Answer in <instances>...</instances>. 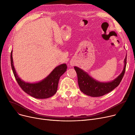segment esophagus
Segmentation results:
<instances>
[{
    "label": "esophagus",
    "instance_id": "esophagus-1",
    "mask_svg": "<svg viewBox=\"0 0 135 135\" xmlns=\"http://www.w3.org/2000/svg\"><path fill=\"white\" fill-rule=\"evenodd\" d=\"M70 65L71 66H74V63L73 62H70Z\"/></svg>",
    "mask_w": 135,
    "mask_h": 135
}]
</instances>
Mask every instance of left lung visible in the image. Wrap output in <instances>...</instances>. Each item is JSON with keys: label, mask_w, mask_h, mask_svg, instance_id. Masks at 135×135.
Wrapping results in <instances>:
<instances>
[{"label": "left lung", "mask_w": 135, "mask_h": 135, "mask_svg": "<svg viewBox=\"0 0 135 135\" xmlns=\"http://www.w3.org/2000/svg\"><path fill=\"white\" fill-rule=\"evenodd\" d=\"M127 55L124 59V67L122 73L113 81L100 82L92 78L86 72L77 67L74 69L77 74L78 82L81 92L91 97H100L109 93L117 88L121 82L125 72Z\"/></svg>", "instance_id": "1"}]
</instances>
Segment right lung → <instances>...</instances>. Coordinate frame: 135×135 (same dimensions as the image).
<instances>
[{"label":"right lung","mask_w":135,"mask_h":135,"mask_svg":"<svg viewBox=\"0 0 135 135\" xmlns=\"http://www.w3.org/2000/svg\"><path fill=\"white\" fill-rule=\"evenodd\" d=\"M10 59L12 72L18 84L26 93L35 98H47L54 95L57 90L60 77L67 68L66 64H62L56 67L43 80L36 83H28L22 80L18 76L13 66L12 51L11 52Z\"/></svg>","instance_id":"1"}]
</instances>
